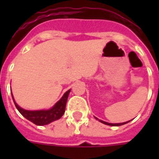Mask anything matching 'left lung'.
Segmentation results:
<instances>
[{
  "label": "left lung",
  "instance_id": "8db88e82",
  "mask_svg": "<svg viewBox=\"0 0 159 159\" xmlns=\"http://www.w3.org/2000/svg\"><path fill=\"white\" fill-rule=\"evenodd\" d=\"M97 120H98L100 121V122H102V123L105 124V125H111V126H120V125H125V124L128 123V122H129V121H127V122H124V123H119V124H111V123H108V122H105V121L103 120H99V119L96 118Z\"/></svg>",
  "mask_w": 159,
  "mask_h": 159
}]
</instances>
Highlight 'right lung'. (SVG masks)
Here are the masks:
<instances>
[{"label":"right lung","mask_w":159,"mask_h":159,"mask_svg":"<svg viewBox=\"0 0 159 159\" xmlns=\"http://www.w3.org/2000/svg\"><path fill=\"white\" fill-rule=\"evenodd\" d=\"M71 90H68L67 92L64 93L62 97L58 101V102L54 105L49 110H43V111H26L25 109H22L21 107L16 104L15 100L13 98V95L11 93L12 98H13L14 103L16 105V107L19 111V112L22 116L31 121L32 123L35 124L36 125H48L54 120H57L62 116V115L65 112V107H66V103H67V97L70 93Z\"/></svg>","instance_id":"1"}]
</instances>
